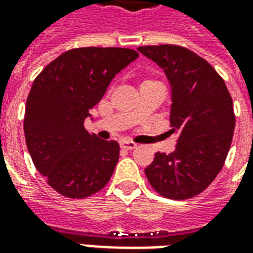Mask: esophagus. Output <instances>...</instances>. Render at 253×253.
<instances>
[{
  "label": "esophagus",
  "instance_id": "1",
  "mask_svg": "<svg viewBox=\"0 0 253 253\" xmlns=\"http://www.w3.org/2000/svg\"><path fill=\"white\" fill-rule=\"evenodd\" d=\"M121 148L125 150H132L137 148V143L131 142V141H121Z\"/></svg>",
  "mask_w": 253,
  "mask_h": 253
}]
</instances>
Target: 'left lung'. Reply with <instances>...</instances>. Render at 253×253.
Returning a JSON list of instances; mask_svg holds the SVG:
<instances>
[{"label":"left lung","instance_id":"left-lung-1","mask_svg":"<svg viewBox=\"0 0 253 253\" xmlns=\"http://www.w3.org/2000/svg\"><path fill=\"white\" fill-rule=\"evenodd\" d=\"M164 69L172 86L169 134L173 153H156L145 169L160 195L183 201L206 190L222 169L233 138V100L206 59L176 44L138 47Z\"/></svg>","mask_w":253,"mask_h":253}]
</instances>
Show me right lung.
<instances>
[{
    "mask_svg": "<svg viewBox=\"0 0 253 253\" xmlns=\"http://www.w3.org/2000/svg\"><path fill=\"white\" fill-rule=\"evenodd\" d=\"M137 58L131 48H73L35 78L25 104V142L36 169L61 195L83 199L110 181L119 143L90 135L84 121L115 74Z\"/></svg>",
    "mask_w": 253,
    "mask_h": 253,
    "instance_id": "obj_1",
    "label": "right lung"
}]
</instances>
